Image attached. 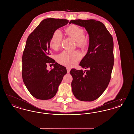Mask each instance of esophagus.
I'll return each instance as SVG.
<instances>
[{
    "instance_id": "34e87169",
    "label": "esophagus",
    "mask_w": 134,
    "mask_h": 134,
    "mask_svg": "<svg viewBox=\"0 0 134 134\" xmlns=\"http://www.w3.org/2000/svg\"><path fill=\"white\" fill-rule=\"evenodd\" d=\"M70 70H71V68H70V67H67V73H69V72H70Z\"/></svg>"
}]
</instances>
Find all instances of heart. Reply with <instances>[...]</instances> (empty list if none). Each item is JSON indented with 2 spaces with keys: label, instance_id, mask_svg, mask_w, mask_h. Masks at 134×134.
<instances>
[{
  "label": "heart",
  "instance_id": "heart-1",
  "mask_svg": "<svg viewBox=\"0 0 134 134\" xmlns=\"http://www.w3.org/2000/svg\"><path fill=\"white\" fill-rule=\"evenodd\" d=\"M66 32L70 37L74 38L76 41L77 45L79 47H84L87 44V40L85 38L83 30L76 25H71L66 29ZM63 35L61 31L57 29L53 32L50 40L51 48L56 50L61 44ZM81 58L80 54L77 52L63 51L57 56V60L61 64L71 66L76 64Z\"/></svg>",
  "mask_w": 134,
  "mask_h": 134
}]
</instances>
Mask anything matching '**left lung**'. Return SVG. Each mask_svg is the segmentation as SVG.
<instances>
[{
    "label": "left lung",
    "instance_id": "obj_1",
    "mask_svg": "<svg viewBox=\"0 0 134 134\" xmlns=\"http://www.w3.org/2000/svg\"><path fill=\"white\" fill-rule=\"evenodd\" d=\"M71 23L85 28L89 37L87 53L80 63L88 70L70 71L72 92L80 101L92 102L102 94L109 83L114 63L113 38L99 21L75 19Z\"/></svg>",
    "mask_w": 134,
    "mask_h": 134
}]
</instances>
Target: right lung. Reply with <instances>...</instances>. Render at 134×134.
Here are the masks:
<instances>
[{"mask_svg": "<svg viewBox=\"0 0 134 134\" xmlns=\"http://www.w3.org/2000/svg\"><path fill=\"white\" fill-rule=\"evenodd\" d=\"M68 23L67 19H44L27 38L22 57V77L30 93L38 99H49L55 96L67 73L65 67L50 57V49L53 32ZM48 64H54V68L47 70Z\"/></svg>", "mask_w": 134, "mask_h": 134, "instance_id": "obj_1", "label": "right lung"}]
</instances>
